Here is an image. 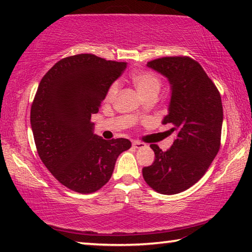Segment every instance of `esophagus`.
Masks as SVG:
<instances>
[{"instance_id":"34e87169","label":"esophagus","mask_w":252,"mask_h":252,"mask_svg":"<svg viewBox=\"0 0 252 252\" xmlns=\"http://www.w3.org/2000/svg\"><path fill=\"white\" fill-rule=\"evenodd\" d=\"M132 146H133V147H134V148H136V149H141V148H143V147H146V144L142 143V142L134 141L133 143H132Z\"/></svg>"}]
</instances>
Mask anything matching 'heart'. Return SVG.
<instances>
[{
  "mask_svg": "<svg viewBox=\"0 0 252 252\" xmlns=\"http://www.w3.org/2000/svg\"><path fill=\"white\" fill-rule=\"evenodd\" d=\"M130 79L132 83L134 84L136 90L140 92L144 99H149V97H157L161 90L162 82L161 79L156 73L150 71H134L132 72L130 75ZM119 92V84L112 83L106 92L105 100L106 101H113Z\"/></svg>",
  "mask_w": 252,
  "mask_h": 252,
  "instance_id": "1",
  "label": "heart"
}]
</instances>
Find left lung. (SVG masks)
I'll use <instances>...</instances> for the list:
<instances>
[{
	"mask_svg": "<svg viewBox=\"0 0 252 252\" xmlns=\"http://www.w3.org/2000/svg\"><path fill=\"white\" fill-rule=\"evenodd\" d=\"M147 66L169 81L171 99L162 123L171 125L170 131H176L177 138L167 151L151 144L155 162L144 167L142 174L157 192L176 194L198 182L218 153L222 102L215 83L193 59L165 57Z\"/></svg>",
	"mask_w": 252,
	"mask_h": 252,
	"instance_id": "obj_1",
	"label": "left lung"
}]
</instances>
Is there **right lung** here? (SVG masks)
Returning <instances> with one entry per match:
<instances>
[{
  "label": "right lung",
  "mask_w": 252,
  "mask_h": 252,
  "mask_svg": "<svg viewBox=\"0 0 252 252\" xmlns=\"http://www.w3.org/2000/svg\"><path fill=\"white\" fill-rule=\"evenodd\" d=\"M126 67V62L93 54L72 55L55 63L37 88L31 106L37 153L53 177L75 192L101 189L118 157L131 148L127 139L108 141L94 134L90 121Z\"/></svg>",
  "instance_id": "add662e5"
}]
</instances>
